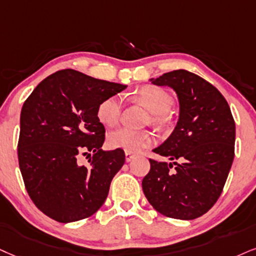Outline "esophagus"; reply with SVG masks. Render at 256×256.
Listing matches in <instances>:
<instances>
[{
    "label": "esophagus",
    "instance_id": "obj_1",
    "mask_svg": "<svg viewBox=\"0 0 256 256\" xmlns=\"http://www.w3.org/2000/svg\"><path fill=\"white\" fill-rule=\"evenodd\" d=\"M134 156H135V154L130 153V152H126V162H130L132 159H133Z\"/></svg>",
    "mask_w": 256,
    "mask_h": 256
}]
</instances>
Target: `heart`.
I'll return each instance as SVG.
<instances>
[{"label":"heart","mask_w":256,"mask_h":256,"mask_svg":"<svg viewBox=\"0 0 256 256\" xmlns=\"http://www.w3.org/2000/svg\"><path fill=\"white\" fill-rule=\"evenodd\" d=\"M135 98L141 106L152 112L150 122L160 128L168 127L171 123L170 109L173 106L172 96L166 90L154 85H144L135 92ZM122 112V98L118 94L104 98L97 106V118L106 127H115ZM156 142V136L150 130H133L120 128L108 136V144L114 150L136 153L146 150Z\"/></svg>","instance_id":"b5f03b06"}]
</instances>
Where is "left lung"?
I'll use <instances>...</instances> for the list:
<instances>
[{
  "mask_svg": "<svg viewBox=\"0 0 256 256\" xmlns=\"http://www.w3.org/2000/svg\"><path fill=\"white\" fill-rule=\"evenodd\" d=\"M152 83L176 91L180 115L170 138L153 150L174 162L150 159L144 194L162 215L194 220L214 206L224 188L235 156L234 118L223 94L190 71L167 72Z\"/></svg>",
  "mask_w": 256,
  "mask_h": 256,
  "instance_id": "1",
  "label": "left lung"
}]
</instances>
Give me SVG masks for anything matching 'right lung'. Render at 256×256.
Segmentation results:
<instances>
[{"instance_id": "obj_1", "label": "right lung", "mask_w": 256, "mask_h": 256, "mask_svg": "<svg viewBox=\"0 0 256 256\" xmlns=\"http://www.w3.org/2000/svg\"><path fill=\"white\" fill-rule=\"evenodd\" d=\"M127 85L66 68L45 78L22 106L18 166L40 211L60 223L92 216L126 162L124 150H102L106 129L97 118L104 98ZM92 154L90 165L78 158Z\"/></svg>"}]
</instances>
